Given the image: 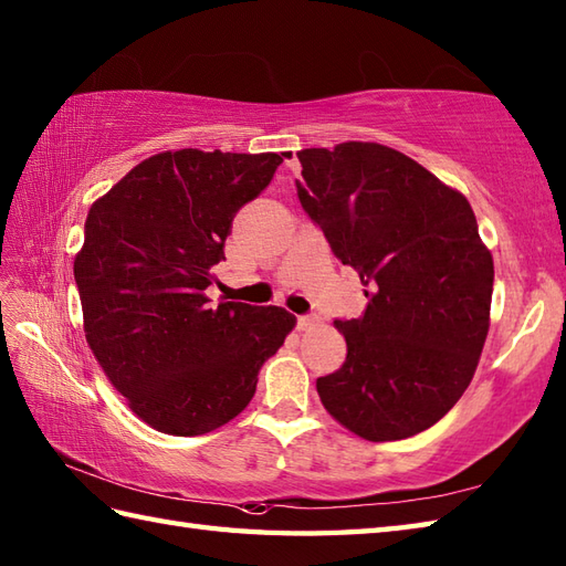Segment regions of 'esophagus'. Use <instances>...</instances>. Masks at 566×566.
I'll use <instances>...</instances> for the list:
<instances>
[{
    "instance_id": "esophagus-1",
    "label": "esophagus",
    "mask_w": 566,
    "mask_h": 566,
    "mask_svg": "<svg viewBox=\"0 0 566 566\" xmlns=\"http://www.w3.org/2000/svg\"><path fill=\"white\" fill-rule=\"evenodd\" d=\"M296 323H298V328L306 331V328H311V326H316V323H318V316H298V318H296Z\"/></svg>"
}]
</instances>
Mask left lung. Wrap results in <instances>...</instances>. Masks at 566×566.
I'll use <instances>...</instances> for the list:
<instances>
[{
	"instance_id": "obj_1",
	"label": "left lung",
	"mask_w": 566,
	"mask_h": 566,
	"mask_svg": "<svg viewBox=\"0 0 566 566\" xmlns=\"http://www.w3.org/2000/svg\"><path fill=\"white\" fill-rule=\"evenodd\" d=\"M298 201L357 270L365 314L335 321L347 357L318 377L326 411L387 442L436 426L460 401L489 333L494 260L460 191L379 143L296 153Z\"/></svg>"
}]
</instances>
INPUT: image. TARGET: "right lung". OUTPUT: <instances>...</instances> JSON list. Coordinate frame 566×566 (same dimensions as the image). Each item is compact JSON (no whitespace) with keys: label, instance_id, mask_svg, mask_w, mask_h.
Here are the masks:
<instances>
[{"label":"right lung","instance_id":"right-lung-1","mask_svg":"<svg viewBox=\"0 0 566 566\" xmlns=\"http://www.w3.org/2000/svg\"><path fill=\"white\" fill-rule=\"evenodd\" d=\"M280 163L276 153H158L87 213L75 258L84 338L130 411L167 436L235 418L294 328L282 306L207 296L235 213Z\"/></svg>","mask_w":566,"mask_h":566}]
</instances>
